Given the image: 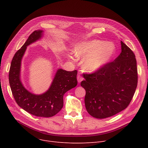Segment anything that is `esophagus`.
I'll return each mask as SVG.
<instances>
[{
    "label": "esophagus",
    "mask_w": 148,
    "mask_h": 148,
    "mask_svg": "<svg viewBox=\"0 0 148 148\" xmlns=\"http://www.w3.org/2000/svg\"><path fill=\"white\" fill-rule=\"evenodd\" d=\"M83 80V77H82V76L80 75H79L78 76H77V81H78L79 83H80Z\"/></svg>",
    "instance_id": "34e87169"
}]
</instances>
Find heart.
<instances>
[{
    "instance_id": "heart-1",
    "label": "heart",
    "mask_w": 148,
    "mask_h": 148,
    "mask_svg": "<svg viewBox=\"0 0 148 148\" xmlns=\"http://www.w3.org/2000/svg\"><path fill=\"white\" fill-rule=\"evenodd\" d=\"M115 51V47L111 42L92 40L82 42L74 50L77 58L87 56L83 60V66L89 71H94L105 65Z\"/></svg>"
}]
</instances>
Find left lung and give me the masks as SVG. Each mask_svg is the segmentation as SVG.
Here are the masks:
<instances>
[{"mask_svg": "<svg viewBox=\"0 0 148 148\" xmlns=\"http://www.w3.org/2000/svg\"><path fill=\"white\" fill-rule=\"evenodd\" d=\"M122 51L114 60L96 71L84 74L81 86L86 90L84 104L88 113L97 119L110 117L129 106L138 82L135 54L121 42Z\"/></svg>", "mask_w": 148, "mask_h": 148, "instance_id": "1", "label": "left lung"}]
</instances>
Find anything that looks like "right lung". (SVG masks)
Listing matches in <instances>:
<instances>
[{
	"instance_id": "right-lung-1",
	"label": "right lung",
	"mask_w": 148,
	"mask_h": 148,
	"mask_svg": "<svg viewBox=\"0 0 148 148\" xmlns=\"http://www.w3.org/2000/svg\"><path fill=\"white\" fill-rule=\"evenodd\" d=\"M42 32L35 30L15 53L10 69L9 82L15 102L21 108L38 117L49 118L56 114L63 107L65 93L77 86V71L58 69L50 88L42 95H34L25 88L20 79L21 59L27 46L40 39Z\"/></svg>"
}]
</instances>
